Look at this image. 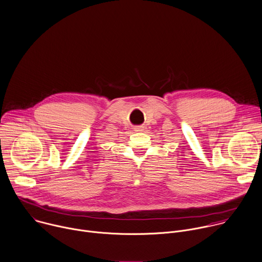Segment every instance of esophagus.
<instances>
[{"label": "esophagus", "instance_id": "obj_1", "mask_svg": "<svg viewBox=\"0 0 262 262\" xmlns=\"http://www.w3.org/2000/svg\"><path fill=\"white\" fill-rule=\"evenodd\" d=\"M142 129H141V127H136L135 128V131H141Z\"/></svg>", "mask_w": 262, "mask_h": 262}]
</instances>
